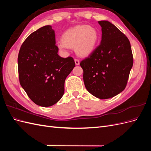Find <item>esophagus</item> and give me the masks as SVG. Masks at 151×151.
<instances>
[{"mask_svg":"<svg viewBox=\"0 0 151 151\" xmlns=\"http://www.w3.org/2000/svg\"><path fill=\"white\" fill-rule=\"evenodd\" d=\"M75 63H76V65H79V63H80V62H79V60H77V59H75Z\"/></svg>","mask_w":151,"mask_h":151,"instance_id":"1","label":"esophagus"}]
</instances>
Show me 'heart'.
Wrapping results in <instances>:
<instances>
[{
    "label": "heart",
    "instance_id": "b5f03b06",
    "mask_svg": "<svg viewBox=\"0 0 151 151\" xmlns=\"http://www.w3.org/2000/svg\"><path fill=\"white\" fill-rule=\"evenodd\" d=\"M99 33L94 27L82 25L66 31L62 40L57 43L58 48L65 51L68 47L74 48L76 53L81 57L88 56L96 47Z\"/></svg>",
    "mask_w": 151,
    "mask_h": 151
}]
</instances>
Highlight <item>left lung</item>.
I'll list each match as a JSON object with an SVG mask.
<instances>
[{
	"label": "left lung",
	"instance_id": "left-lung-1",
	"mask_svg": "<svg viewBox=\"0 0 151 151\" xmlns=\"http://www.w3.org/2000/svg\"><path fill=\"white\" fill-rule=\"evenodd\" d=\"M98 23L102 31L101 43L80 65L88 92L104 99L125 89L134 60L127 36L110 22L100 21Z\"/></svg>",
	"mask_w": 151,
	"mask_h": 151
}]
</instances>
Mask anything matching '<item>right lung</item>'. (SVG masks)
I'll return each instance as SVG.
<instances>
[{"label":"right lung","mask_w":151,"mask_h":151,"mask_svg":"<svg viewBox=\"0 0 151 151\" xmlns=\"http://www.w3.org/2000/svg\"><path fill=\"white\" fill-rule=\"evenodd\" d=\"M55 43L52 26H45L25 40L18 55L20 84L31 101L43 107L62 98L66 77L75 67L72 57L58 55Z\"/></svg>","instance_id":"add662e5"}]
</instances>
